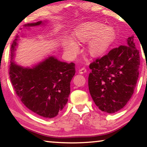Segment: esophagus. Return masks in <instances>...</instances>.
<instances>
[{
	"mask_svg": "<svg viewBox=\"0 0 147 147\" xmlns=\"http://www.w3.org/2000/svg\"><path fill=\"white\" fill-rule=\"evenodd\" d=\"M86 72H87V70H86L85 68H84V67L83 68H81L80 69H79V73L81 74L85 73H86Z\"/></svg>",
	"mask_w": 147,
	"mask_h": 147,
	"instance_id": "1",
	"label": "esophagus"
}]
</instances>
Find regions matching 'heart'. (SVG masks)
I'll return each instance as SVG.
<instances>
[{
    "label": "heart",
    "instance_id": "heart-1",
    "mask_svg": "<svg viewBox=\"0 0 147 147\" xmlns=\"http://www.w3.org/2000/svg\"><path fill=\"white\" fill-rule=\"evenodd\" d=\"M116 38L115 29L110 26L96 21L86 22L74 29L73 39L63 41L65 51L69 56H74L79 51L78 43H86V52L92 58L104 56L112 45Z\"/></svg>",
    "mask_w": 147,
    "mask_h": 147
}]
</instances>
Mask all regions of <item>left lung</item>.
Returning <instances> with one entry per match:
<instances>
[{
	"mask_svg": "<svg viewBox=\"0 0 147 147\" xmlns=\"http://www.w3.org/2000/svg\"><path fill=\"white\" fill-rule=\"evenodd\" d=\"M139 65V53L134 36L126 39V45L111 50L90 64L89 93L101 111L115 113L128 103L138 79Z\"/></svg>",
	"mask_w": 147,
	"mask_h": 147,
	"instance_id": "1",
	"label": "left lung"
}]
</instances>
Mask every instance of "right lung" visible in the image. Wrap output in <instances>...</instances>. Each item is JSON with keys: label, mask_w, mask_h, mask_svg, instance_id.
Instances as JSON below:
<instances>
[{"label": "right lung", "mask_w": 147, "mask_h": 147, "mask_svg": "<svg viewBox=\"0 0 147 147\" xmlns=\"http://www.w3.org/2000/svg\"><path fill=\"white\" fill-rule=\"evenodd\" d=\"M45 22L28 23L24 28L42 26ZM17 35L11 47L9 77L15 91L30 110L45 118L58 115L68 101L70 83L75 74V64L49 56L32 67L19 65L13 59L19 41Z\"/></svg>", "instance_id": "obj_1"}]
</instances>
